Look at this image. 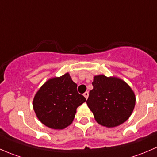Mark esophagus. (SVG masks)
<instances>
[{
	"instance_id": "1",
	"label": "esophagus",
	"mask_w": 157,
	"mask_h": 157,
	"mask_svg": "<svg viewBox=\"0 0 157 157\" xmlns=\"http://www.w3.org/2000/svg\"><path fill=\"white\" fill-rule=\"evenodd\" d=\"M84 97H85V98H86V99H88V95H89V94H88V91H86V92H85V93H84Z\"/></svg>"
}]
</instances>
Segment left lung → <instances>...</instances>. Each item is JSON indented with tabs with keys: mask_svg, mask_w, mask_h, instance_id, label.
<instances>
[{
	"mask_svg": "<svg viewBox=\"0 0 157 157\" xmlns=\"http://www.w3.org/2000/svg\"><path fill=\"white\" fill-rule=\"evenodd\" d=\"M87 104L98 124L113 128L130 117L135 106V93L122 79L104 75H95Z\"/></svg>",
	"mask_w": 157,
	"mask_h": 157,
	"instance_id": "left-lung-1",
	"label": "left lung"
}]
</instances>
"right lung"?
<instances>
[{
	"mask_svg": "<svg viewBox=\"0 0 157 157\" xmlns=\"http://www.w3.org/2000/svg\"><path fill=\"white\" fill-rule=\"evenodd\" d=\"M85 101V97L77 91V85L67 72L48 79L36 92L32 105L41 123L61 130L72 124L76 109Z\"/></svg>",
	"mask_w": 157,
	"mask_h": 157,
	"instance_id": "1",
	"label": "right lung"
}]
</instances>
